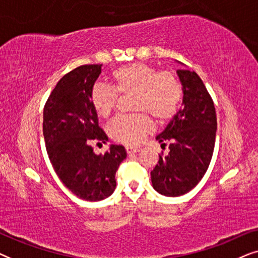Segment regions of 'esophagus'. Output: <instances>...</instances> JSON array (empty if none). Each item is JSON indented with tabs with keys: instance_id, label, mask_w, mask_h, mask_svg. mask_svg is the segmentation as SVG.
Here are the masks:
<instances>
[{
	"instance_id": "1",
	"label": "esophagus",
	"mask_w": 258,
	"mask_h": 258,
	"mask_svg": "<svg viewBox=\"0 0 258 258\" xmlns=\"http://www.w3.org/2000/svg\"><path fill=\"white\" fill-rule=\"evenodd\" d=\"M125 150H126V154H128V155L139 153V151H140L139 148H133V147H125Z\"/></svg>"
}]
</instances>
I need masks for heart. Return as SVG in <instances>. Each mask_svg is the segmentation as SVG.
Listing matches in <instances>:
<instances>
[{"mask_svg": "<svg viewBox=\"0 0 258 258\" xmlns=\"http://www.w3.org/2000/svg\"><path fill=\"white\" fill-rule=\"evenodd\" d=\"M118 95L133 94V109L147 112L158 122L169 121L176 114L182 100L178 80L168 72H160L144 63H130L115 69L110 75V87L95 84L90 93V103L95 112L107 118L116 107ZM147 114L118 116L109 133L117 142L137 146L153 130Z\"/></svg>", "mask_w": 258, "mask_h": 258, "instance_id": "b5f03b06", "label": "heart"}]
</instances>
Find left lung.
<instances>
[{
	"label": "left lung",
	"instance_id": "8db88e82",
	"mask_svg": "<svg viewBox=\"0 0 258 258\" xmlns=\"http://www.w3.org/2000/svg\"><path fill=\"white\" fill-rule=\"evenodd\" d=\"M182 84L183 107L156 140L169 154L160 156L151 174L154 189L161 195H184L197 185L213 157L217 130L214 102L195 72L177 70Z\"/></svg>",
	"mask_w": 258,
	"mask_h": 258
}]
</instances>
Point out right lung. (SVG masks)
<instances>
[{"label": "right lung", "mask_w": 258, "mask_h": 258, "mask_svg": "<svg viewBox=\"0 0 258 258\" xmlns=\"http://www.w3.org/2000/svg\"><path fill=\"white\" fill-rule=\"evenodd\" d=\"M102 64L77 67L58 81L43 110V136L49 160L61 182L80 199H107L116 188V171L126 157L125 148L111 144L96 155L91 141L105 143L90 93Z\"/></svg>", "instance_id": "1"}]
</instances>
